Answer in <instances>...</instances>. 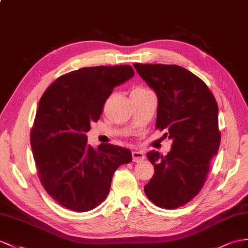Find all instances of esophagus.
<instances>
[{"label":"esophagus","mask_w":248,"mask_h":248,"mask_svg":"<svg viewBox=\"0 0 248 248\" xmlns=\"http://www.w3.org/2000/svg\"><path fill=\"white\" fill-rule=\"evenodd\" d=\"M132 158H133V161H134V162H140L144 159L145 156L143 154V152H141V151H133L132 152Z\"/></svg>","instance_id":"obj_1"}]
</instances>
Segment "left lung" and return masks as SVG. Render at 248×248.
<instances>
[{
  "instance_id": "obj_1",
  "label": "left lung",
  "mask_w": 248,
  "mask_h": 248,
  "mask_svg": "<svg viewBox=\"0 0 248 248\" xmlns=\"http://www.w3.org/2000/svg\"><path fill=\"white\" fill-rule=\"evenodd\" d=\"M142 79L157 94L156 129L173 140L167 156L151 151L155 173L144 193L155 205L174 209L200 192L218 153L221 133L218 105L205 82L177 65L134 63Z\"/></svg>"
}]
</instances>
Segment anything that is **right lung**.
Listing matches in <instances>:
<instances>
[{
  "label": "right lung",
  "instance_id": "right-lung-1",
  "mask_svg": "<svg viewBox=\"0 0 248 248\" xmlns=\"http://www.w3.org/2000/svg\"><path fill=\"white\" fill-rule=\"evenodd\" d=\"M134 74L130 65L80 68L44 92L30 143L41 183L62 206L80 213L95 208L109 194L114 172L132 161L128 149L109 143L93 149L86 133L114 88Z\"/></svg>",
  "mask_w": 248,
  "mask_h": 248
}]
</instances>
